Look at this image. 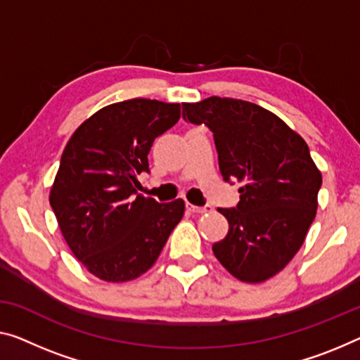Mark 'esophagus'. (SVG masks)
I'll use <instances>...</instances> for the list:
<instances>
[{
    "label": "esophagus",
    "instance_id": "34e87169",
    "mask_svg": "<svg viewBox=\"0 0 360 360\" xmlns=\"http://www.w3.org/2000/svg\"><path fill=\"white\" fill-rule=\"evenodd\" d=\"M186 207H187V210L192 212V213H210L212 212L210 205L197 207V205H192V203H186Z\"/></svg>",
    "mask_w": 360,
    "mask_h": 360
}]
</instances>
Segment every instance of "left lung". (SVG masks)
<instances>
[{
  "label": "left lung",
  "mask_w": 360,
  "mask_h": 360,
  "mask_svg": "<svg viewBox=\"0 0 360 360\" xmlns=\"http://www.w3.org/2000/svg\"><path fill=\"white\" fill-rule=\"evenodd\" d=\"M182 117L213 132L224 181H238L236 208L213 254L234 278L264 283L302 248L319 207L321 173L309 147L281 117L244 100L210 96L182 103Z\"/></svg>",
  "instance_id": "1"
}]
</instances>
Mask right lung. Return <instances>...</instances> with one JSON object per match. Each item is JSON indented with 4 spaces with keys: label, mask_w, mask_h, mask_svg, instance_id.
<instances>
[{
    "label": "right lung",
    "mask_w": 360,
    "mask_h": 360,
    "mask_svg": "<svg viewBox=\"0 0 360 360\" xmlns=\"http://www.w3.org/2000/svg\"><path fill=\"white\" fill-rule=\"evenodd\" d=\"M179 116V103L120 101L87 117L64 147L50 205L69 249L100 280L143 275L184 214L181 198L158 203L137 194L150 147Z\"/></svg>",
    "instance_id": "right-lung-1"
}]
</instances>
